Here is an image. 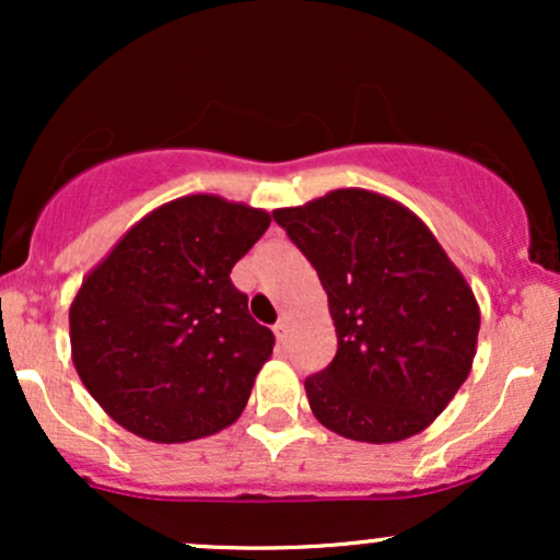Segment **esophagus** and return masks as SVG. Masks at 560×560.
<instances>
[{
  "mask_svg": "<svg viewBox=\"0 0 560 560\" xmlns=\"http://www.w3.org/2000/svg\"><path fill=\"white\" fill-rule=\"evenodd\" d=\"M273 334H276V339H279V345L284 347L287 345V334H289V324H287V318H279L273 324Z\"/></svg>",
  "mask_w": 560,
  "mask_h": 560,
  "instance_id": "1",
  "label": "esophagus"
}]
</instances>
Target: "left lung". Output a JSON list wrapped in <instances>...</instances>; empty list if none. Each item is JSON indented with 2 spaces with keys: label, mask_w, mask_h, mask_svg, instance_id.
<instances>
[{
  "label": "left lung",
  "mask_w": 560,
  "mask_h": 560,
  "mask_svg": "<svg viewBox=\"0 0 560 560\" xmlns=\"http://www.w3.org/2000/svg\"><path fill=\"white\" fill-rule=\"evenodd\" d=\"M273 221L316 268L337 355L305 378L313 416L358 442L427 429L466 382L479 305L421 218L395 199L337 189Z\"/></svg>",
  "instance_id": "1"
}]
</instances>
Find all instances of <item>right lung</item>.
Listing matches in <instances>:
<instances>
[{"mask_svg": "<svg viewBox=\"0 0 560 560\" xmlns=\"http://www.w3.org/2000/svg\"><path fill=\"white\" fill-rule=\"evenodd\" d=\"M268 226L266 210L215 195L173 199L83 279L70 305L73 363L113 421L171 445L240 419L276 339L231 268Z\"/></svg>", "mask_w": 560, "mask_h": 560, "instance_id": "obj_1", "label": "right lung"}]
</instances>
